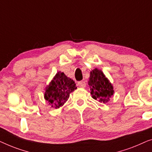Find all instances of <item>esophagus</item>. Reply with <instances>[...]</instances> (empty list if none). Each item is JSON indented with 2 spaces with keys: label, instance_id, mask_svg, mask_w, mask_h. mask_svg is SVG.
<instances>
[{
  "label": "esophagus",
  "instance_id": "34e87169",
  "mask_svg": "<svg viewBox=\"0 0 152 152\" xmlns=\"http://www.w3.org/2000/svg\"><path fill=\"white\" fill-rule=\"evenodd\" d=\"M78 85L79 87H86V83H85V81H79V82L78 83Z\"/></svg>",
  "mask_w": 152,
  "mask_h": 152
}]
</instances>
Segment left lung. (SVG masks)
Masks as SVG:
<instances>
[{"mask_svg":"<svg viewBox=\"0 0 152 152\" xmlns=\"http://www.w3.org/2000/svg\"><path fill=\"white\" fill-rule=\"evenodd\" d=\"M88 85L93 98L100 102L109 101L114 94L112 85L100 70L94 69L90 72Z\"/></svg>","mask_w":152,"mask_h":152,"instance_id":"8db88e82","label":"left lung"}]
</instances>
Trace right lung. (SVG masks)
<instances>
[{"label": "right lung", "instance_id": "add662e5", "mask_svg": "<svg viewBox=\"0 0 152 152\" xmlns=\"http://www.w3.org/2000/svg\"><path fill=\"white\" fill-rule=\"evenodd\" d=\"M76 89L73 80L69 78L63 72H58L47 87L45 98L52 107L59 108L63 106L69 97L70 93Z\"/></svg>", "mask_w": 152, "mask_h": 152}]
</instances>
